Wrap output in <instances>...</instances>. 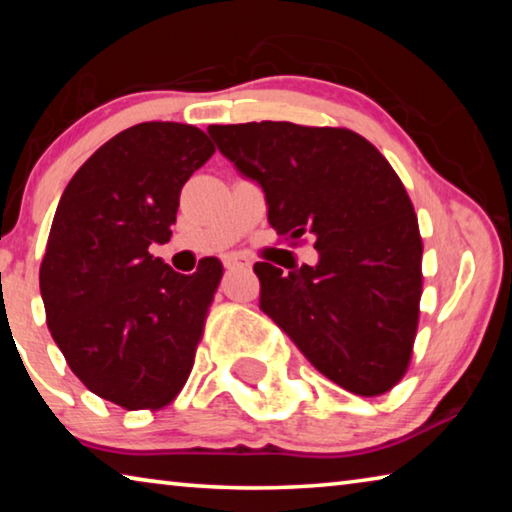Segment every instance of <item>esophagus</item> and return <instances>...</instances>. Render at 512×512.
I'll return each instance as SVG.
<instances>
[{
    "label": "esophagus",
    "mask_w": 512,
    "mask_h": 512,
    "mask_svg": "<svg viewBox=\"0 0 512 512\" xmlns=\"http://www.w3.org/2000/svg\"><path fill=\"white\" fill-rule=\"evenodd\" d=\"M223 266L228 268V271H232V268H248V266H250V262H248L246 257L230 255V257H225V259H223Z\"/></svg>",
    "instance_id": "esophagus-1"
}]
</instances>
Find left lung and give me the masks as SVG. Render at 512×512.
Instances as JSON below:
<instances>
[{"instance_id": "obj_1", "label": "left lung", "mask_w": 512, "mask_h": 512, "mask_svg": "<svg viewBox=\"0 0 512 512\" xmlns=\"http://www.w3.org/2000/svg\"><path fill=\"white\" fill-rule=\"evenodd\" d=\"M207 133L264 189L277 235L316 239V266L255 264L259 307L334 384L391 391L409 368L422 296L418 216L391 164L348 128L250 121Z\"/></svg>"}]
</instances>
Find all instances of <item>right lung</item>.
Masks as SVG:
<instances>
[{"label": "right lung", "instance_id": "add662e5", "mask_svg": "<svg viewBox=\"0 0 512 512\" xmlns=\"http://www.w3.org/2000/svg\"><path fill=\"white\" fill-rule=\"evenodd\" d=\"M201 128L144 121L94 151L69 180L40 264L47 327L94 395L128 411L173 402L192 372L223 264L176 273L167 244L180 189L212 158Z\"/></svg>", "mask_w": 512, "mask_h": 512}]
</instances>
